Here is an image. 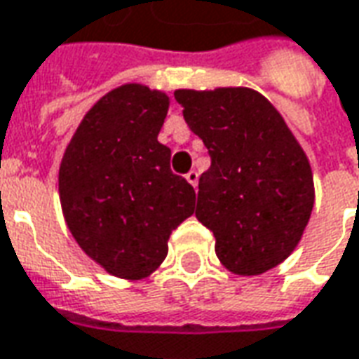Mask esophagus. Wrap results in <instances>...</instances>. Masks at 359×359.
<instances>
[{"instance_id":"obj_1","label":"esophagus","mask_w":359,"mask_h":359,"mask_svg":"<svg viewBox=\"0 0 359 359\" xmlns=\"http://www.w3.org/2000/svg\"><path fill=\"white\" fill-rule=\"evenodd\" d=\"M187 180H188V182H190V184H192V187L196 188V184H198V172L196 171L187 172Z\"/></svg>"}]
</instances>
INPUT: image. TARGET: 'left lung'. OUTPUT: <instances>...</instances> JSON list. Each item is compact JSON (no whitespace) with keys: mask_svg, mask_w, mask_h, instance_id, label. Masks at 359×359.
<instances>
[{"mask_svg":"<svg viewBox=\"0 0 359 359\" xmlns=\"http://www.w3.org/2000/svg\"><path fill=\"white\" fill-rule=\"evenodd\" d=\"M175 99L212 159L198 182V222L214 233L229 272L264 274L292 255L309 223L315 187L307 155L255 89H177Z\"/></svg>","mask_w":359,"mask_h":359,"instance_id":"8db88e82","label":"left lung"}]
</instances>
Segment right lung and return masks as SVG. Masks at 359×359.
<instances>
[{
  "instance_id": "add662e5",
  "label": "right lung",
  "mask_w": 359,
  "mask_h": 359,
  "mask_svg": "<svg viewBox=\"0 0 359 359\" xmlns=\"http://www.w3.org/2000/svg\"><path fill=\"white\" fill-rule=\"evenodd\" d=\"M167 110L163 91L120 85L85 114L60 163L67 229L116 278L154 274L172 229L194 214V188L171 171V149L157 142Z\"/></svg>"
}]
</instances>
